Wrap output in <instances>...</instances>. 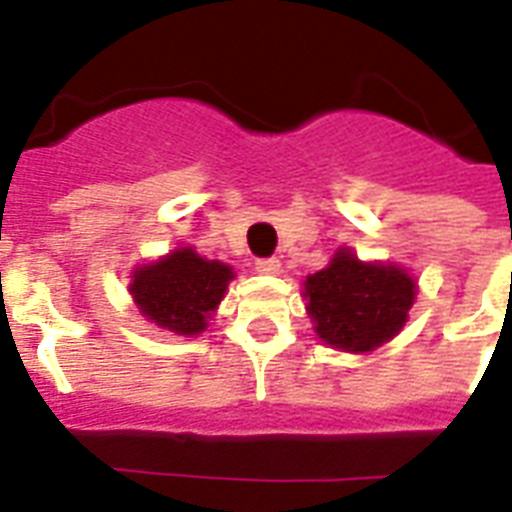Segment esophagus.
<instances>
[{"instance_id": "34e87169", "label": "esophagus", "mask_w": 512, "mask_h": 512, "mask_svg": "<svg viewBox=\"0 0 512 512\" xmlns=\"http://www.w3.org/2000/svg\"><path fill=\"white\" fill-rule=\"evenodd\" d=\"M255 268L260 273L276 276V273H281V260H279V257H263V260H257Z\"/></svg>"}]
</instances>
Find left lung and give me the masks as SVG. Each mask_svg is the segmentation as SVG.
<instances>
[{
	"label": "left lung",
	"mask_w": 512,
	"mask_h": 512,
	"mask_svg": "<svg viewBox=\"0 0 512 512\" xmlns=\"http://www.w3.org/2000/svg\"><path fill=\"white\" fill-rule=\"evenodd\" d=\"M417 284L404 268L361 263L337 249L324 271L305 279L308 316L321 340L348 353H369L393 340L406 324Z\"/></svg>",
	"instance_id": "8db88e82"
}]
</instances>
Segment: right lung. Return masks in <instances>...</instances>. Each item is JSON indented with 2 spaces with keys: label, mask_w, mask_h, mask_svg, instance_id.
Segmentation results:
<instances>
[{
  "label": "right lung",
  "mask_w": 512,
  "mask_h": 512,
  "mask_svg": "<svg viewBox=\"0 0 512 512\" xmlns=\"http://www.w3.org/2000/svg\"><path fill=\"white\" fill-rule=\"evenodd\" d=\"M233 276L231 265L180 247L156 263L140 265L132 273L130 295L151 324L191 337L207 329Z\"/></svg>",
  "instance_id": "add662e5"
}]
</instances>
